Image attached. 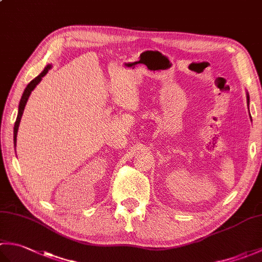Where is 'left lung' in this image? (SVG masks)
<instances>
[{
  "label": "left lung",
  "instance_id": "left-lung-1",
  "mask_svg": "<svg viewBox=\"0 0 262 262\" xmlns=\"http://www.w3.org/2000/svg\"><path fill=\"white\" fill-rule=\"evenodd\" d=\"M247 102H248V105H249V102H250V97H249V93H247Z\"/></svg>",
  "mask_w": 262,
  "mask_h": 262
}]
</instances>
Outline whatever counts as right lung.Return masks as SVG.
Instances as JSON below:
<instances>
[{"instance_id": "obj_1", "label": "right lung", "mask_w": 262, "mask_h": 262, "mask_svg": "<svg viewBox=\"0 0 262 262\" xmlns=\"http://www.w3.org/2000/svg\"><path fill=\"white\" fill-rule=\"evenodd\" d=\"M51 69H52V65H47L46 68L43 69V71L41 72V73L39 74L37 77H35V79H33V80L29 83V84L27 85V88L25 89L24 94H22L21 100H20V103H19V111H18V116H16V120H15L14 129H13V143H14V146H16V134H18L20 120H21L22 115H24V110H25V107H26V104H27L28 98H29V96L31 94V91L37 86L38 83L41 81L42 77L48 73V71L51 70Z\"/></svg>"}]
</instances>
